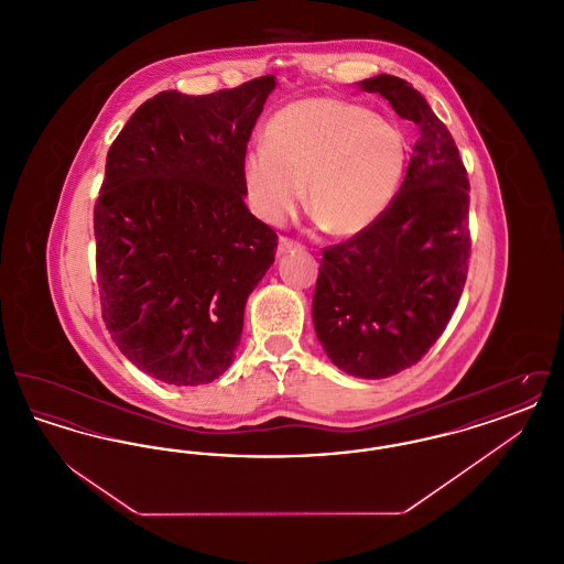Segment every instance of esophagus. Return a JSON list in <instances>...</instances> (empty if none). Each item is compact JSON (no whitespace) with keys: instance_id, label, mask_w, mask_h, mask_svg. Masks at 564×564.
<instances>
[{"instance_id":"1","label":"esophagus","mask_w":564,"mask_h":564,"mask_svg":"<svg viewBox=\"0 0 564 564\" xmlns=\"http://www.w3.org/2000/svg\"><path fill=\"white\" fill-rule=\"evenodd\" d=\"M300 247H302V245L294 241V239L281 237V239H279V247H276V256H283V253H288V251H292V249H300Z\"/></svg>"}]
</instances>
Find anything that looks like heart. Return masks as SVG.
Instances as JSON below:
<instances>
[{"label": "heart", "instance_id": "b5f03b06", "mask_svg": "<svg viewBox=\"0 0 564 564\" xmlns=\"http://www.w3.org/2000/svg\"><path fill=\"white\" fill-rule=\"evenodd\" d=\"M408 156V137L395 120L315 97L270 118L264 145L242 159V182L251 209L269 224L294 214L306 186V205L323 228L355 237L393 205Z\"/></svg>", "mask_w": 564, "mask_h": 564}]
</instances>
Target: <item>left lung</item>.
I'll list each match as a JSON object with an SVG mask.
<instances>
[{
  "label": "left lung",
  "mask_w": 564,
  "mask_h": 564,
  "mask_svg": "<svg viewBox=\"0 0 564 564\" xmlns=\"http://www.w3.org/2000/svg\"><path fill=\"white\" fill-rule=\"evenodd\" d=\"M419 129L402 188L372 228L323 249L313 322L347 375L387 378L423 359L455 313L469 256V180L455 139L408 82H359Z\"/></svg>",
  "instance_id": "obj_1"
}]
</instances>
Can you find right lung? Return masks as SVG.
I'll list each match as a JSON object with an SVG mask.
<instances>
[{"label":"right lung","mask_w":564,"mask_h":564,"mask_svg":"<svg viewBox=\"0 0 564 564\" xmlns=\"http://www.w3.org/2000/svg\"><path fill=\"white\" fill-rule=\"evenodd\" d=\"M272 76L212 95L164 90L113 139L95 203L111 340L141 372L192 387L224 375L276 232L245 205L242 159Z\"/></svg>","instance_id":"1"}]
</instances>
